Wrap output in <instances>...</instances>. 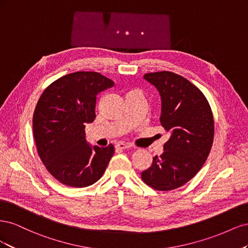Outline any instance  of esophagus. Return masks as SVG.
Instances as JSON below:
<instances>
[{
    "label": "esophagus",
    "instance_id": "obj_1",
    "mask_svg": "<svg viewBox=\"0 0 248 248\" xmlns=\"http://www.w3.org/2000/svg\"><path fill=\"white\" fill-rule=\"evenodd\" d=\"M116 148H118V149H121V150H125V149H129V148H131V146H130L129 144H126V142L120 141V142H118V144L116 145Z\"/></svg>",
    "mask_w": 248,
    "mask_h": 248
}]
</instances>
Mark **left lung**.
I'll return each instance as SVG.
<instances>
[{
  "label": "left lung",
  "mask_w": 248,
  "mask_h": 248,
  "mask_svg": "<svg viewBox=\"0 0 248 248\" xmlns=\"http://www.w3.org/2000/svg\"><path fill=\"white\" fill-rule=\"evenodd\" d=\"M144 78L160 95V122L170 139L141 179L156 190H172L196 176L207 159L214 138L212 110L204 94L179 74L160 71Z\"/></svg>",
  "instance_id": "left-lung-1"
}]
</instances>
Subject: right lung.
Returning <instances> with one entry per match:
<instances>
[{"label":"right lung","instance_id":"1","mask_svg":"<svg viewBox=\"0 0 248 248\" xmlns=\"http://www.w3.org/2000/svg\"><path fill=\"white\" fill-rule=\"evenodd\" d=\"M115 82L98 72L78 71L49 85L37 103L33 131L37 151L58 181L87 187L102 177L114 154V146H91L86 124L96 117L97 95Z\"/></svg>","mask_w":248,"mask_h":248}]
</instances>
